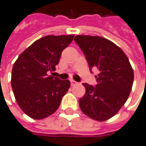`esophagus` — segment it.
<instances>
[{
  "label": "esophagus",
  "mask_w": 146,
  "mask_h": 146,
  "mask_svg": "<svg viewBox=\"0 0 146 146\" xmlns=\"http://www.w3.org/2000/svg\"><path fill=\"white\" fill-rule=\"evenodd\" d=\"M70 83H71V86H75V85H76V84H78V83L75 81V80H71Z\"/></svg>",
  "instance_id": "obj_1"
}]
</instances>
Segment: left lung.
Wrapping results in <instances>:
<instances>
[{
    "label": "left lung",
    "instance_id": "8db88e82",
    "mask_svg": "<svg viewBox=\"0 0 146 146\" xmlns=\"http://www.w3.org/2000/svg\"><path fill=\"white\" fill-rule=\"evenodd\" d=\"M75 42L84 52L90 70L98 68V84H83L86 93L79 105L88 117L98 121L110 119L127 101L134 81V72L122 49L100 36L76 35Z\"/></svg>",
    "mask_w": 146,
    "mask_h": 146
}]
</instances>
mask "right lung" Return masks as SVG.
I'll return each instance as SVG.
<instances>
[{
	"label": "right lung",
	"instance_id": "right-lung-1",
	"mask_svg": "<svg viewBox=\"0 0 146 146\" xmlns=\"http://www.w3.org/2000/svg\"><path fill=\"white\" fill-rule=\"evenodd\" d=\"M73 35H46L20 54L14 63L11 87L17 103L33 119L46 118L56 111L70 87L68 80L48 76L59 64L63 49Z\"/></svg>",
	"mask_w": 146,
	"mask_h": 146
}]
</instances>
